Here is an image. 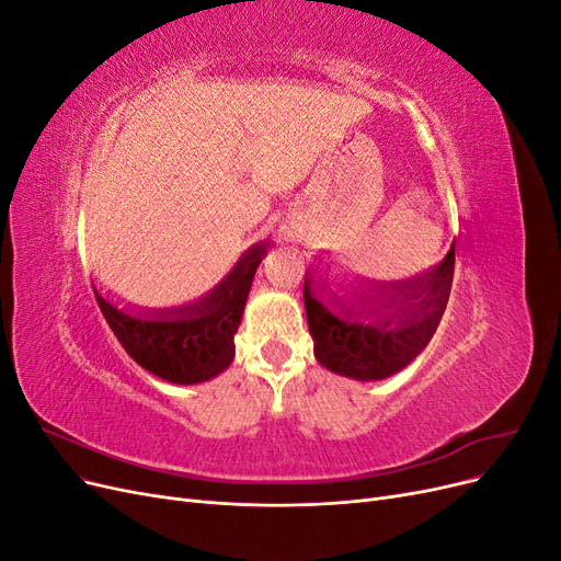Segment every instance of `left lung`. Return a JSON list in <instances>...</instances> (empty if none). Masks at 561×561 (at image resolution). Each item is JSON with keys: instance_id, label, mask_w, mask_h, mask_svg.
<instances>
[{"instance_id": "obj_1", "label": "left lung", "mask_w": 561, "mask_h": 561, "mask_svg": "<svg viewBox=\"0 0 561 561\" xmlns=\"http://www.w3.org/2000/svg\"><path fill=\"white\" fill-rule=\"evenodd\" d=\"M454 276V248L445 262L419 278L371 287L369 307H348L330 293L322 301L304 280V307L316 360L336 375L377 381L396 375L428 346L447 309ZM322 293V290H320ZM360 299V297H358Z\"/></svg>"}]
</instances>
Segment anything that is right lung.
Here are the masks:
<instances>
[{
	"label": "right lung",
	"mask_w": 561,
	"mask_h": 561,
	"mask_svg": "<svg viewBox=\"0 0 561 561\" xmlns=\"http://www.w3.org/2000/svg\"><path fill=\"white\" fill-rule=\"evenodd\" d=\"M266 245H254L213 295L192 307L161 311L154 316H133L116 309L95 293L118 344L130 358L173 383H201L217 377L233 360V334L241 325L245 299Z\"/></svg>",
	"instance_id": "right-lung-1"
}]
</instances>
